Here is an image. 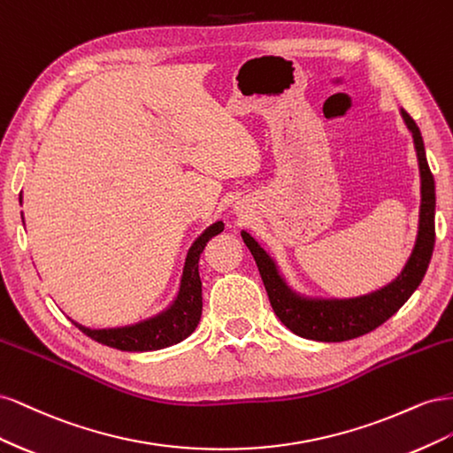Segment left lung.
Segmentation results:
<instances>
[{
    "mask_svg": "<svg viewBox=\"0 0 453 453\" xmlns=\"http://www.w3.org/2000/svg\"><path fill=\"white\" fill-rule=\"evenodd\" d=\"M401 117L414 140L421 180V203L414 250L399 276L388 285L372 293L349 298L306 296L287 283L278 263L263 245L248 230H242L243 243L250 248L258 266L273 311L280 321L298 336L318 342H344L374 331L412 296L427 272L434 248V180L427 157H425V145L418 125L404 109H401Z\"/></svg>",
    "mask_w": 453,
    "mask_h": 453,
    "instance_id": "8db88e82",
    "label": "left lung"
}]
</instances>
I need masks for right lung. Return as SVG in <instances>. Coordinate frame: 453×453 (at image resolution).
<instances>
[{
    "instance_id": "1",
    "label": "right lung",
    "mask_w": 453,
    "mask_h": 453,
    "mask_svg": "<svg viewBox=\"0 0 453 453\" xmlns=\"http://www.w3.org/2000/svg\"><path fill=\"white\" fill-rule=\"evenodd\" d=\"M22 203V195H20ZM24 221V219H22ZM225 228L223 221H215L205 228L193 242L185 258L183 276L172 304L153 318L140 323L113 328H90L72 319V323L92 340L104 346L120 351H157L173 344H180L188 334L195 333L202 315V281L198 273L200 255L213 236L221 234Z\"/></svg>"
}]
</instances>
